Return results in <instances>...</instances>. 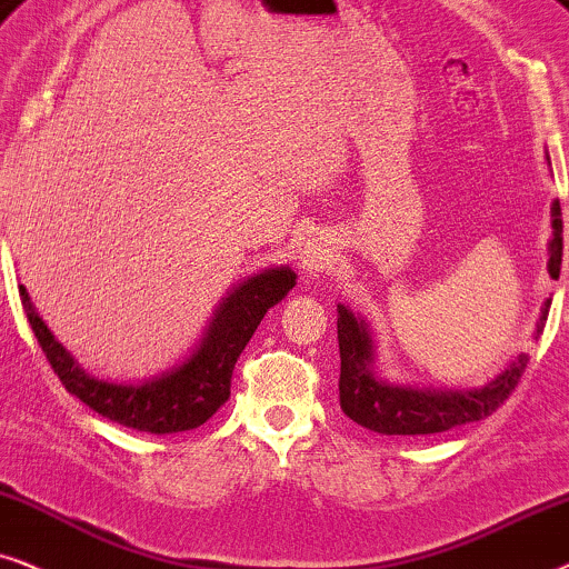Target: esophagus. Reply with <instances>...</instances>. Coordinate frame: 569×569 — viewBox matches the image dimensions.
<instances>
[{
  "instance_id": "1",
  "label": "esophagus",
  "mask_w": 569,
  "mask_h": 569,
  "mask_svg": "<svg viewBox=\"0 0 569 569\" xmlns=\"http://www.w3.org/2000/svg\"><path fill=\"white\" fill-rule=\"evenodd\" d=\"M332 262V252L328 249V244H322V241H309L307 249H305V257H301V268H305L307 276H320L330 268Z\"/></svg>"
}]
</instances>
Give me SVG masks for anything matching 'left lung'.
Instances as JSON below:
<instances>
[{"mask_svg": "<svg viewBox=\"0 0 569 569\" xmlns=\"http://www.w3.org/2000/svg\"><path fill=\"white\" fill-rule=\"evenodd\" d=\"M551 226H555V239H551L549 254V276L559 278L562 270V208L555 202L551 208ZM551 301L543 305V317L539 332L547 320ZM338 348H340V408L348 419L361 423L363 429L380 431V435H437L448 431L460 423L481 421L497 411L512 390L518 388L522 372L528 367V356H518L495 382L483 385L479 390H413L396 388L377 380L372 375V338H369L367 325L338 307Z\"/></svg>", "mask_w": 569, "mask_h": 569, "instance_id": "1", "label": "left lung"}]
</instances>
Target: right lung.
Wrapping results in <instances>:
<instances>
[{"mask_svg": "<svg viewBox=\"0 0 569 569\" xmlns=\"http://www.w3.org/2000/svg\"><path fill=\"white\" fill-rule=\"evenodd\" d=\"M293 286H297V272L289 268H272L247 278L218 307L208 336L202 338L192 359L146 385H113L86 375L36 315L26 286H20V301L38 346L43 348L67 392L121 427L150 431V435H173V431L197 429L229 400L239 353L244 351L264 312L278 305Z\"/></svg>", "mask_w": 569, "mask_h": 569, "instance_id": "obj_1", "label": "right lung"}]
</instances>
